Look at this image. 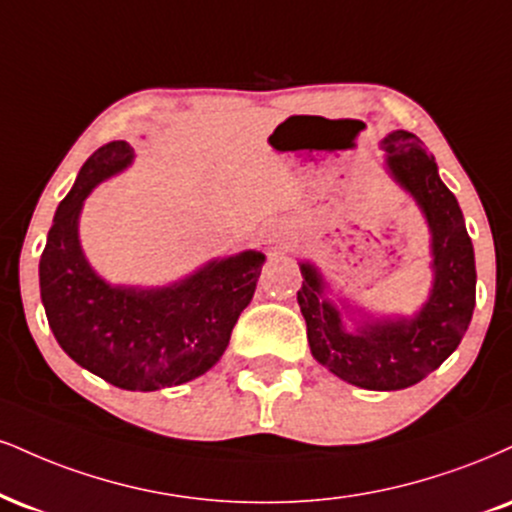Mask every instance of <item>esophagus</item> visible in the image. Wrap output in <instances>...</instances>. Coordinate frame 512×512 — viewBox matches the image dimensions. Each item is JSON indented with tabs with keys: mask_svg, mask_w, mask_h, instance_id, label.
<instances>
[{
	"mask_svg": "<svg viewBox=\"0 0 512 512\" xmlns=\"http://www.w3.org/2000/svg\"><path fill=\"white\" fill-rule=\"evenodd\" d=\"M264 243L272 245V250H283L291 245V238H288L283 231H269L267 236H264Z\"/></svg>",
	"mask_w": 512,
	"mask_h": 512,
	"instance_id": "34e87169",
	"label": "esophagus"
}]
</instances>
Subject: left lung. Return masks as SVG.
<instances>
[{"label": "left lung", "mask_w": 512, "mask_h": 512, "mask_svg": "<svg viewBox=\"0 0 512 512\" xmlns=\"http://www.w3.org/2000/svg\"><path fill=\"white\" fill-rule=\"evenodd\" d=\"M389 169L420 202L432 229L434 291L415 319L365 324L357 334L343 329L336 307L312 264H300L298 305L307 341L319 365L348 384L369 391H398L422 381L458 348L474 310V250L455 195L443 186L434 157L417 135L393 131L384 140Z\"/></svg>", "instance_id": "left-lung-1"}]
</instances>
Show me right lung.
<instances>
[{"instance_id":"right-lung-1","label":"right lung","mask_w":512,"mask_h":512,"mask_svg":"<svg viewBox=\"0 0 512 512\" xmlns=\"http://www.w3.org/2000/svg\"><path fill=\"white\" fill-rule=\"evenodd\" d=\"M131 157L126 140H112L83 164L42 250L40 295L49 329L71 360L119 389L157 391L217 365L255 293L264 255L240 252L162 291L97 279L80 252L78 214L90 190Z\"/></svg>"}]
</instances>
